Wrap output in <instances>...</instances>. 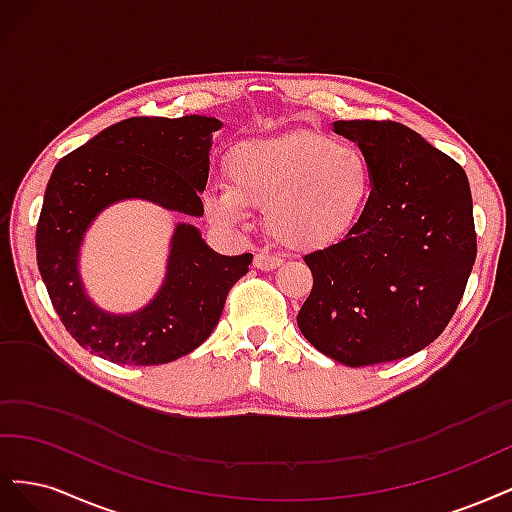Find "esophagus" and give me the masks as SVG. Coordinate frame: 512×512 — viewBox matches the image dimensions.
Returning a JSON list of instances; mask_svg holds the SVG:
<instances>
[{
	"label": "esophagus",
	"instance_id": "1",
	"mask_svg": "<svg viewBox=\"0 0 512 512\" xmlns=\"http://www.w3.org/2000/svg\"><path fill=\"white\" fill-rule=\"evenodd\" d=\"M282 265V258L275 256V254H269V252H258L254 256V267L260 269V271H273Z\"/></svg>",
	"mask_w": 512,
	"mask_h": 512
}]
</instances>
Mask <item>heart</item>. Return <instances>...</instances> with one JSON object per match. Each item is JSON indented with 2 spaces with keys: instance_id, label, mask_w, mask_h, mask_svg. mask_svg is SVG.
<instances>
[{
  "instance_id": "1",
  "label": "heart",
  "mask_w": 512,
  "mask_h": 512,
  "mask_svg": "<svg viewBox=\"0 0 512 512\" xmlns=\"http://www.w3.org/2000/svg\"><path fill=\"white\" fill-rule=\"evenodd\" d=\"M228 183L209 188L213 222L241 226L250 205L265 207V228L288 250H324L346 239L374 198V170L363 153L297 130L250 138L232 149Z\"/></svg>"
}]
</instances>
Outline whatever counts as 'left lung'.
I'll return each mask as SVG.
<instances>
[{
  "label": "left lung",
  "instance_id": "1",
  "mask_svg": "<svg viewBox=\"0 0 512 512\" xmlns=\"http://www.w3.org/2000/svg\"><path fill=\"white\" fill-rule=\"evenodd\" d=\"M374 170V198L350 235L305 256L314 286L297 324L350 367L429 346L453 318L476 260L463 168L397 121H333Z\"/></svg>",
  "mask_w": 512,
  "mask_h": 512
}]
</instances>
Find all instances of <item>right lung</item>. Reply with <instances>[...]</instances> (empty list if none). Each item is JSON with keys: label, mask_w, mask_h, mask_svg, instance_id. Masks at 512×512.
<instances>
[{"label": "right lung", "mask_w": 512, "mask_h": 512, "mask_svg": "<svg viewBox=\"0 0 512 512\" xmlns=\"http://www.w3.org/2000/svg\"><path fill=\"white\" fill-rule=\"evenodd\" d=\"M222 121L205 115L132 117L61 158L44 192L36 228L42 282L66 331L91 354L119 365H162L190 354L213 333L228 290L250 271L252 254L222 256L200 230L179 222L166 275L153 299L113 314L89 299L79 271L85 232L121 200H149L200 218L211 136Z\"/></svg>", "instance_id": "right-lung-1"}]
</instances>
